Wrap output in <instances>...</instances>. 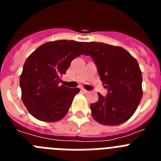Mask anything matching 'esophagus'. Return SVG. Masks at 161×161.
<instances>
[{"label": "esophagus", "instance_id": "1", "mask_svg": "<svg viewBox=\"0 0 161 161\" xmlns=\"http://www.w3.org/2000/svg\"><path fill=\"white\" fill-rule=\"evenodd\" d=\"M81 91L83 92L84 93H89V91L86 90V89H81Z\"/></svg>", "mask_w": 161, "mask_h": 161}]
</instances>
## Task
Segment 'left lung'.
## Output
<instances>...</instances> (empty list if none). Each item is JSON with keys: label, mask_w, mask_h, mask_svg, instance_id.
<instances>
[{"label": "left lung", "mask_w": 161, "mask_h": 161, "mask_svg": "<svg viewBox=\"0 0 161 161\" xmlns=\"http://www.w3.org/2000/svg\"><path fill=\"white\" fill-rule=\"evenodd\" d=\"M95 63L100 79L108 89L106 97L98 93L91 104L93 119L103 125L114 126L128 120L143 96L142 72L137 60L127 51L103 42H84Z\"/></svg>", "instance_id": "obj_1"}]
</instances>
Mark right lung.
I'll return each mask as SVG.
<instances>
[{
  "mask_svg": "<svg viewBox=\"0 0 161 161\" xmlns=\"http://www.w3.org/2000/svg\"><path fill=\"white\" fill-rule=\"evenodd\" d=\"M84 42L73 40L48 42L26 59L20 76L23 104L32 116L43 122H56L68 113L79 88L63 85L60 76L71 62L85 54Z\"/></svg>",
  "mask_w": 161,
  "mask_h": 161,
  "instance_id": "right-lung-1",
  "label": "right lung"
}]
</instances>
